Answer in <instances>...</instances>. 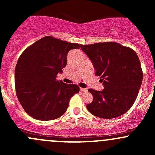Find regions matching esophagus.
Returning a JSON list of instances; mask_svg holds the SVG:
<instances>
[{
    "instance_id": "1",
    "label": "esophagus",
    "mask_w": 155,
    "mask_h": 155,
    "mask_svg": "<svg viewBox=\"0 0 155 155\" xmlns=\"http://www.w3.org/2000/svg\"><path fill=\"white\" fill-rule=\"evenodd\" d=\"M80 91H87V88H83V87H80Z\"/></svg>"
}]
</instances>
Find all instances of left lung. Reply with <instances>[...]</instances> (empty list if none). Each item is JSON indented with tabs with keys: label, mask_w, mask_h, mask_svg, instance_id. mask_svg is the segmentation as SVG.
I'll return each mask as SVG.
<instances>
[{
	"label": "left lung",
	"mask_w": 155,
	"mask_h": 155,
	"mask_svg": "<svg viewBox=\"0 0 155 155\" xmlns=\"http://www.w3.org/2000/svg\"><path fill=\"white\" fill-rule=\"evenodd\" d=\"M91 61L95 75L101 77L103 91L88 89L93 101L86 106L92 115L114 118L127 112L135 102L143 73L135 51L114 42L82 45Z\"/></svg>",
	"instance_id": "left-lung-1"
}]
</instances>
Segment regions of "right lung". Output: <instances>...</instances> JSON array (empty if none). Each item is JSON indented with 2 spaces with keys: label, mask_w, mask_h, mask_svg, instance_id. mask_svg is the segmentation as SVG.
<instances>
[{
  "label": "right lung",
  "mask_w": 155,
  "mask_h": 155,
  "mask_svg": "<svg viewBox=\"0 0 155 155\" xmlns=\"http://www.w3.org/2000/svg\"><path fill=\"white\" fill-rule=\"evenodd\" d=\"M81 46L47 36L23 51L15 66V86L18 101L30 116L50 121L65 113L79 87L56 77L66 67L69 51Z\"/></svg>",
  "instance_id": "1"
}]
</instances>
